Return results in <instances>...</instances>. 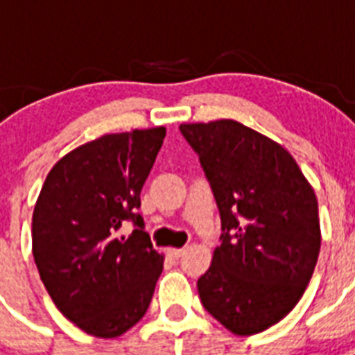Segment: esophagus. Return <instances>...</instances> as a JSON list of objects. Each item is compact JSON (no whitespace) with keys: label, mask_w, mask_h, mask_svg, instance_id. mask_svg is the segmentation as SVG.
I'll list each match as a JSON object with an SVG mask.
<instances>
[{"label":"esophagus","mask_w":355,"mask_h":355,"mask_svg":"<svg viewBox=\"0 0 355 355\" xmlns=\"http://www.w3.org/2000/svg\"><path fill=\"white\" fill-rule=\"evenodd\" d=\"M186 252V248H167V256H171L173 259H178Z\"/></svg>","instance_id":"esophagus-1"}]
</instances>
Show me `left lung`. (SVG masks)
I'll list each match as a JSON object with an SVG mask.
<instances>
[{"label": "left lung", "mask_w": 355, "mask_h": 355, "mask_svg": "<svg viewBox=\"0 0 355 355\" xmlns=\"http://www.w3.org/2000/svg\"><path fill=\"white\" fill-rule=\"evenodd\" d=\"M221 216V245L197 282L208 313L236 336L267 330L291 311L320 250L319 205L280 144L234 119L184 123Z\"/></svg>", "instance_id": "1"}]
</instances>
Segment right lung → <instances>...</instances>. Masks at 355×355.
<instances>
[{
    "label": "right lung",
    "instance_id": "obj_1",
    "mask_svg": "<svg viewBox=\"0 0 355 355\" xmlns=\"http://www.w3.org/2000/svg\"><path fill=\"white\" fill-rule=\"evenodd\" d=\"M166 128L105 134L53 166L33 214V256L60 313L112 339L145 315L164 269L138 214ZM125 220L135 225L123 236Z\"/></svg>",
    "mask_w": 355,
    "mask_h": 355
}]
</instances>
